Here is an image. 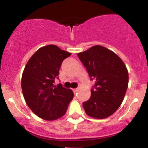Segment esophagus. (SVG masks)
Instances as JSON below:
<instances>
[{"mask_svg":"<svg viewBox=\"0 0 148 148\" xmlns=\"http://www.w3.org/2000/svg\"><path fill=\"white\" fill-rule=\"evenodd\" d=\"M78 90H79V89H78V88H74V89H73V91H74V93L77 92Z\"/></svg>","mask_w":148,"mask_h":148,"instance_id":"34e87169","label":"esophagus"}]
</instances>
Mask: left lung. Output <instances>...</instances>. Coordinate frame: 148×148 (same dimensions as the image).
I'll return each mask as SVG.
<instances>
[{
  "label": "left lung",
  "instance_id": "1",
  "mask_svg": "<svg viewBox=\"0 0 148 148\" xmlns=\"http://www.w3.org/2000/svg\"><path fill=\"white\" fill-rule=\"evenodd\" d=\"M78 57L95 81L90 98L83 103L86 114L97 119L111 116L121 105L128 87L126 65L114 52L100 45L79 53Z\"/></svg>",
  "mask_w": 148,
  "mask_h": 148
}]
</instances>
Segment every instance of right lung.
<instances>
[{"label":"right lung","mask_w":148,"mask_h":148,"mask_svg":"<svg viewBox=\"0 0 148 148\" xmlns=\"http://www.w3.org/2000/svg\"><path fill=\"white\" fill-rule=\"evenodd\" d=\"M71 54L56 45L45 46L32 56L23 69L21 89L25 102L44 120L51 121L63 116L74 97L71 89L53 85L62 61Z\"/></svg>","instance_id":"add662e5"}]
</instances>
